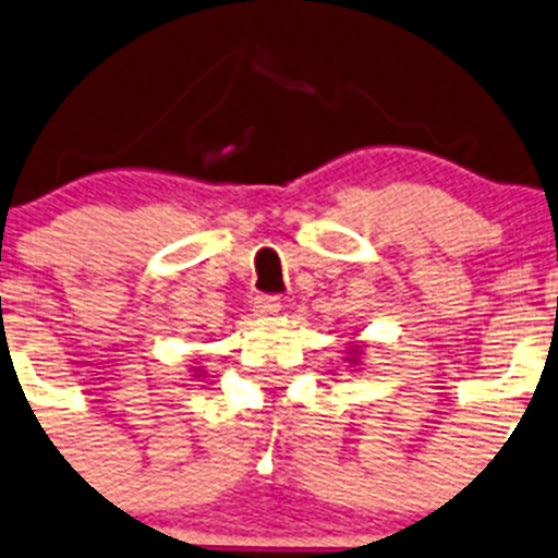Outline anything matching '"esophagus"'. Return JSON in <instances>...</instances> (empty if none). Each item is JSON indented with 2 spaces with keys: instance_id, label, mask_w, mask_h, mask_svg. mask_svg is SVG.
<instances>
[{
  "instance_id": "esophagus-1",
  "label": "esophagus",
  "mask_w": 558,
  "mask_h": 558,
  "mask_svg": "<svg viewBox=\"0 0 558 558\" xmlns=\"http://www.w3.org/2000/svg\"><path fill=\"white\" fill-rule=\"evenodd\" d=\"M280 307H283L280 296H272V294H256V296H253V313L262 315V318L280 313Z\"/></svg>"
}]
</instances>
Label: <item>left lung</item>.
<instances>
[{
    "label": "left lung",
    "instance_id": "8db88e82",
    "mask_svg": "<svg viewBox=\"0 0 558 558\" xmlns=\"http://www.w3.org/2000/svg\"><path fill=\"white\" fill-rule=\"evenodd\" d=\"M353 351H356V348H353ZM351 362H353V359H351Z\"/></svg>",
    "mask_w": 558,
    "mask_h": 558
}]
</instances>
